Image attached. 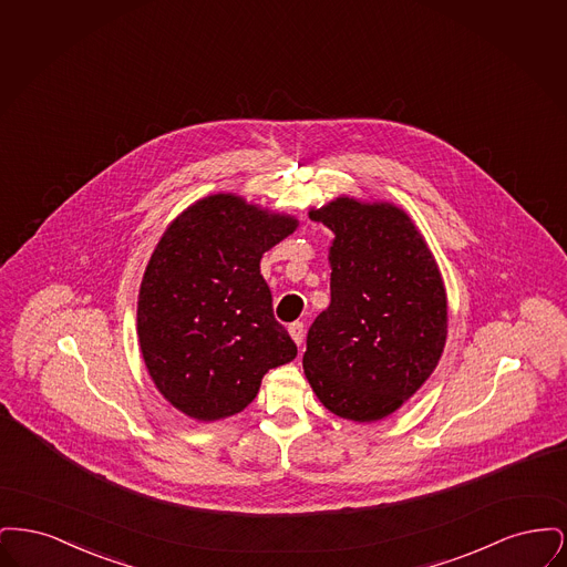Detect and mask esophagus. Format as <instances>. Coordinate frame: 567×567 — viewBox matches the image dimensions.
<instances>
[{"label": "esophagus", "mask_w": 567, "mask_h": 567, "mask_svg": "<svg viewBox=\"0 0 567 567\" xmlns=\"http://www.w3.org/2000/svg\"><path fill=\"white\" fill-rule=\"evenodd\" d=\"M289 333H291V338L296 340L297 347L303 342V333H306V324L301 323V321H296V323L289 324Z\"/></svg>", "instance_id": "34e87169"}]
</instances>
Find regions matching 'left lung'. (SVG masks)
<instances>
[{
    "mask_svg": "<svg viewBox=\"0 0 567 567\" xmlns=\"http://www.w3.org/2000/svg\"><path fill=\"white\" fill-rule=\"evenodd\" d=\"M336 234L331 301L308 329L303 372L333 414L378 421L430 378L446 342V293L427 244L389 204L340 197L312 215Z\"/></svg>",
    "mask_w": 567,
    "mask_h": 567,
    "instance_id": "1",
    "label": "left lung"
}]
</instances>
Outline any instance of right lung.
<instances>
[{
    "instance_id": "right-lung-1",
    "label": "right lung",
    "mask_w": 567,
    "mask_h": 567,
    "mask_svg": "<svg viewBox=\"0 0 567 567\" xmlns=\"http://www.w3.org/2000/svg\"><path fill=\"white\" fill-rule=\"evenodd\" d=\"M234 195H210L157 244L137 297V336L163 398L197 421L244 410L264 374L296 359L261 257L296 229Z\"/></svg>"
}]
</instances>
